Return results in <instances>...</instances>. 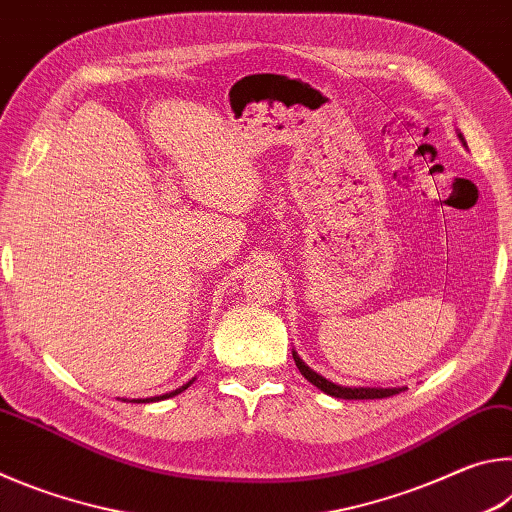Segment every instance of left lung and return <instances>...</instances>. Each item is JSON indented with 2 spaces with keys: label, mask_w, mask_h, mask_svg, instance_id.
<instances>
[{
  "label": "left lung",
  "mask_w": 512,
  "mask_h": 512,
  "mask_svg": "<svg viewBox=\"0 0 512 512\" xmlns=\"http://www.w3.org/2000/svg\"><path fill=\"white\" fill-rule=\"evenodd\" d=\"M461 140H463V135H461ZM293 361H296V366L302 372V377L311 381V384L320 388L323 393L332 395V397H341V400H381V397H393V395L404 391V388H345L339 384H332V381H327L325 377H320L318 372L305 366V361H302L296 352H293Z\"/></svg>",
  "instance_id": "obj_1"
}]
</instances>
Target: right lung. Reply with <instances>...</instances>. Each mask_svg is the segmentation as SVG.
<instances>
[{
	"label": "right lung",
	"instance_id": "add662e5",
	"mask_svg": "<svg viewBox=\"0 0 512 512\" xmlns=\"http://www.w3.org/2000/svg\"><path fill=\"white\" fill-rule=\"evenodd\" d=\"M194 381V379H192ZM192 381H189V384H192ZM189 384H185L183 388H178V391H171V393H164V395H160V397H151V400H133V402H158V400H167V397H173V395H178V393H183L185 388H189Z\"/></svg>",
	"mask_w": 512,
	"mask_h": 512
}]
</instances>
